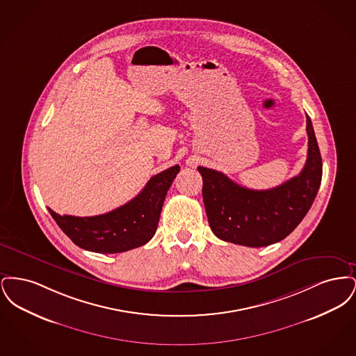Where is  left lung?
Returning a JSON list of instances; mask_svg holds the SVG:
<instances>
[{"label": "left lung", "instance_id": "8db88e82", "mask_svg": "<svg viewBox=\"0 0 356 356\" xmlns=\"http://www.w3.org/2000/svg\"><path fill=\"white\" fill-rule=\"evenodd\" d=\"M308 153L305 168L282 186L254 191L219 170L199 167L209 227L216 236L245 247H266L287 237L305 219L322 181L323 163L307 115Z\"/></svg>", "mask_w": 356, "mask_h": 356}]
</instances>
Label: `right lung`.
Listing matches in <instances>:
<instances>
[{
    "label": "right lung",
    "instance_id": "1",
    "mask_svg": "<svg viewBox=\"0 0 356 356\" xmlns=\"http://www.w3.org/2000/svg\"><path fill=\"white\" fill-rule=\"evenodd\" d=\"M175 165L151 177L144 189L108 213L89 218L58 215L51 218L80 248L99 254H119L147 244L156 234L167 192L179 173Z\"/></svg>",
    "mask_w": 356,
    "mask_h": 356
}]
</instances>
